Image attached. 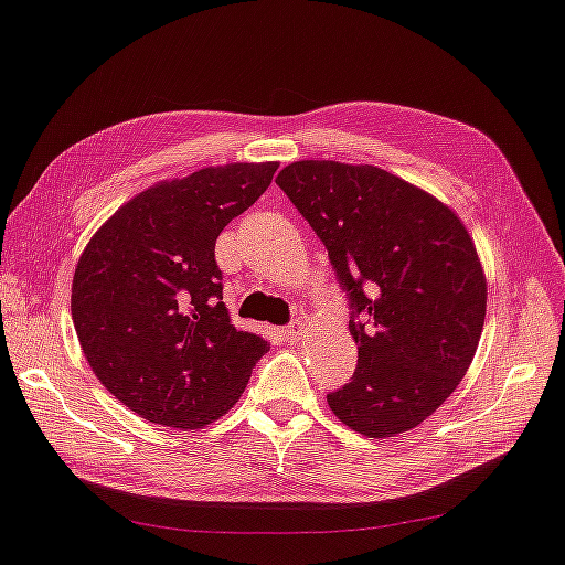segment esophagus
I'll list each match as a JSON object with an SVG mask.
<instances>
[{"mask_svg": "<svg viewBox=\"0 0 565 565\" xmlns=\"http://www.w3.org/2000/svg\"><path fill=\"white\" fill-rule=\"evenodd\" d=\"M281 335L289 342H298L303 335V326L301 323H289L286 328H281Z\"/></svg>", "mask_w": 565, "mask_h": 565, "instance_id": "esophagus-1", "label": "esophagus"}]
</instances>
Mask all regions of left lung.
Wrapping results in <instances>:
<instances>
[{"instance_id":"left-lung-1","label":"left lung","mask_w":565,"mask_h":565,"mask_svg":"<svg viewBox=\"0 0 565 565\" xmlns=\"http://www.w3.org/2000/svg\"><path fill=\"white\" fill-rule=\"evenodd\" d=\"M328 249L358 370L328 404L367 438L418 426L466 377L488 284L460 217L377 166L296 161L276 175Z\"/></svg>"}]
</instances>
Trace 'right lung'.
Segmentation results:
<instances>
[{
  "label": "right lung",
  "instance_id": "add662e5",
  "mask_svg": "<svg viewBox=\"0 0 565 565\" xmlns=\"http://www.w3.org/2000/svg\"><path fill=\"white\" fill-rule=\"evenodd\" d=\"M276 161L207 166L131 198L87 242L71 311L107 392L151 424L201 428L245 392L267 340L230 323L215 239Z\"/></svg>",
  "mask_w": 565,
  "mask_h": 565
}]
</instances>
